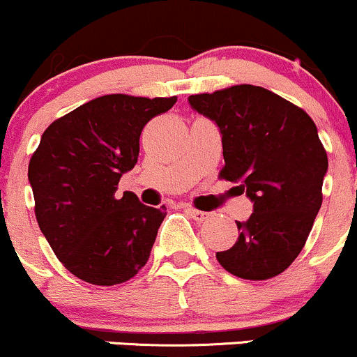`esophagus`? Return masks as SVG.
Returning <instances> with one entry per match:
<instances>
[{"instance_id":"obj_1","label":"esophagus","mask_w":357,"mask_h":357,"mask_svg":"<svg viewBox=\"0 0 357 357\" xmlns=\"http://www.w3.org/2000/svg\"><path fill=\"white\" fill-rule=\"evenodd\" d=\"M184 210H186L188 215H190L191 218L196 220V221H204V220H208L211 216V213L196 210V208H191V206H186V208H184Z\"/></svg>"}]
</instances>
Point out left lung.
<instances>
[{
  "label": "left lung",
  "instance_id": "1",
  "mask_svg": "<svg viewBox=\"0 0 357 357\" xmlns=\"http://www.w3.org/2000/svg\"><path fill=\"white\" fill-rule=\"evenodd\" d=\"M190 104L216 122L225 166L220 178L240 183L253 202L238 240L216 252L227 272L268 280L290 267L304 248L322 204L327 153L304 109L258 85H231L190 96Z\"/></svg>",
  "mask_w": 357,
  "mask_h": 357
}]
</instances>
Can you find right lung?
<instances>
[{"label": "right lung", "instance_id": "obj_1", "mask_svg": "<svg viewBox=\"0 0 357 357\" xmlns=\"http://www.w3.org/2000/svg\"><path fill=\"white\" fill-rule=\"evenodd\" d=\"M176 97L110 93L53 121L28 165L35 216L56 258L92 285L127 282L147 264L166 208L146 206L134 192L116 198L132 169L139 137Z\"/></svg>", "mask_w": 357, "mask_h": 357}]
</instances>
